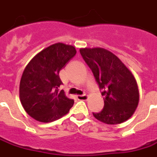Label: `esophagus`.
I'll use <instances>...</instances> for the list:
<instances>
[{"label": "esophagus", "instance_id": "1", "mask_svg": "<svg viewBox=\"0 0 157 157\" xmlns=\"http://www.w3.org/2000/svg\"><path fill=\"white\" fill-rule=\"evenodd\" d=\"M76 98L78 99V100L85 101L88 99V95H86V94H83V95H76Z\"/></svg>", "mask_w": 157, "mask_h": 157}]
</instances>
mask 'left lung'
I'll use <instances>...</instances> for the list:
<instances>
[{
    "label": "left lung",
    "instance_id": "obj_1",
    "mask_svg": "<svg viewBox=\"0 0 157 157\" xmlns=\"http://www.w3.org/2000/svg\"><path fill=\"white\" fill-rule=\"evenodd\" d=\"M80 53L104 97V107L99 113H93L94 117L106 124H118L131 118L140 98L131 71L115 55L103 48H81Z\"/></svg>",
    "mask_w": 157,
    "mask_h": 157
}]
</instances>
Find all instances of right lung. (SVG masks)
<instances>
[{"instance_id":"right-lung-1","label":"right lung","mask_w":157,"mask_h":157,"mask_svg":"<svg viewBox=\"0 0 157 157\" xmlns=\"http://www.w3.org/2000/svg\"><path fill=\"white\" fill-rule=\"evenodd\" d=\"M74 47L55 43L37 54L24 70L20 81V100L29 115L42 123L57 120L74 104L59 86V73L74 56Z\"/></svg>"}]
</instances>
